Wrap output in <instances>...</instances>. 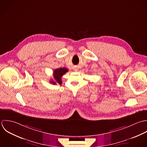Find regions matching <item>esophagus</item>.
<instances>
[{
  "label": "esophagus",
  "instance_id": "obj_1",
  "mask_svg": "<svg viewBox=\"0 0 147 147\" xmlns=\"http://www.w3.org/2000/svg\"><path fill=\"white\" fill-rule=\"evenodd\" d=\"M75 71H77V69H75Z\"/></svg>",
  "mask_w": 147,
  "mask_h": 147
}]
</instances>
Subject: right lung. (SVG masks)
Returning <instances> with one entry per match:
<instances>
[{
  "label": "right lung",
  "mask_w": 147,
  "mask_h": 147,
  "mask_svg": "<svg viewBox=\"0 0 147 147\" xmlns=\"http://www.w3.org/2000/svg\"><path fill=\"white\" fill-rule=\"evenodd\" d=\"M67 71H68V70L66 67L59 68V69H55L53 71V77H54L55 81H50V82L53 85L56 84L57 83L59 85H61L62 84L61 77Z\"/></svg>",
  "instance_id": "add662e5"
}]
</instances>
